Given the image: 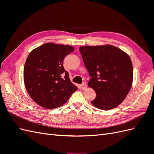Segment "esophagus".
I'll list each match as a JSON object with an SVG mask.
<instances>
[{"instance_id": "1", "label": "esophagus", "mask_w": 154, "mask_h": 154, "mask_svg": "<svg viewBox=\"0 0 154 154\" xmlns=\"http://www.w3.org/2000/svg\"><path fill=\"white\" fill-rule=\"evenodd\" d=\"M81 87L82 90L85 91V90H86V89H87V85H86L85 83H83V84H82V85H81Z\"/></svg>"}]
</instances>
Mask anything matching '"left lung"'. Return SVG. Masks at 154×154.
I'll list each match as a JSON object with an SVG mask.
<instances>
[{
	"instance_id": "1",
	"label": "left lung",
	"mask_w": 154,
	"mask_h": 154,
	"mask_svg": "<svg viewBox=\"0 0 154 154\" xmlns=\"http://www.w3.org/2000/svg\"><path fill=\"white\" fill-rule=\"evenodd\" d=\"M79 51L91 77L88 85L96 94L91 103L102 110L116 108L133 84V67L129 56L110 45L83 46Z\"/></svg>"
}]
</instances>
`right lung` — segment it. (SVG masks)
Returning <instances> with one entry per match:
<instances>
[{"mask_svg": "<svg viewBox=\"0 0 154 154\" xmlns=\"http://www.w3.org/2000/svg\"><path fill=\"white\" fill-rule=\"evenodd\" d=\"M73 46L48 42L32 51L25 63L24 84L33 101L54 109L64 104L77 90L64 69L63 61Z\"/></svg>", "mask_w": 154, "mask_h": 154, "instance_id": "1", "label": "right lung"}]
</instances>
